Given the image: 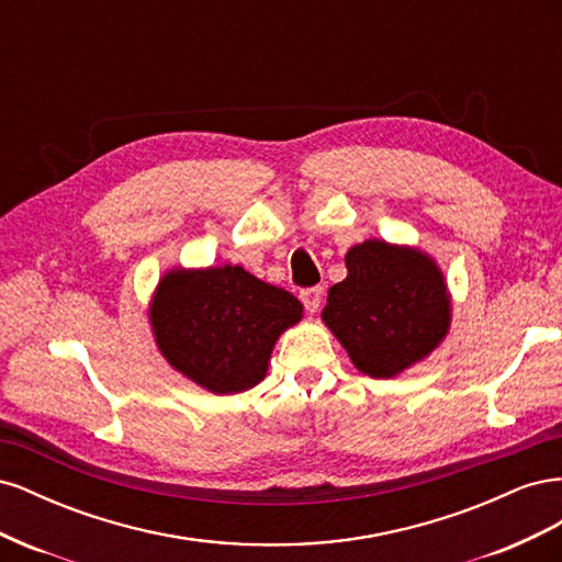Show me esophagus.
<instances>
[{
    "label": "esophagus",
    "instance_id": "1",
    "mask_svg": "<svg viewBox=\"0 0 562 562\" xmlns=\"http://www.w3.org/2000/svg\"><path fill=\"white\" fill-rule=\"evenodd\" d=\"M300 300H302V304H304V310H307L310 314L318 312L321 300H323V288H318V285L304 288V291H300Z\"/></svg>",
    "mask_w": 562,
    "mask_h": 562
}]
</instances>
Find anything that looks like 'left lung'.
<instances>
[{
    "mask_svg": "<svg viewBox=\"0 0 562 562\" xmlns=\"http://www.w3.org/2000/svg\"><path fill=\"white\" fill-rule=\"evenodd\" d=\"M347 269L328 291L323 321L366 375L394 378L446 337L450 300L427 255L366 241L347 252Z\"/></svg>",
    "mask_w": 562,
    "mask_h": 562,
    "instance_id": "1",
    "label": "left lung"
}]
</instances>
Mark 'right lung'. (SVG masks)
<instances>
[{"label": "right lung", "instance_id": "1", "mask_svg": "<svg viewBox=\"0 0 562 562\" xmlns=\"http://www.w3.org/2000/svg\"><path fill=\"white\" fill-rule=\"evenodd\" d=\"M149 314L168 363L213 394H239L265 378L271 347L302 318V304L225 265L166 274Z\"/></svg>", "mask_w": 562, "mask_h": 562}]
</instances>
